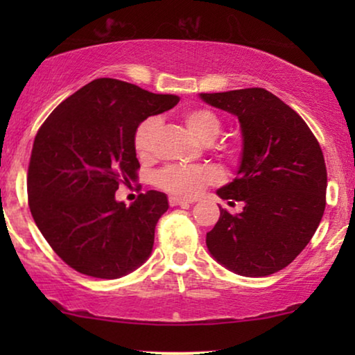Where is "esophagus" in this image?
<instances>
[{
    "label": "esophagus",
    "mask_w": 355,
    "mask_h": 355,
    "mask_svg": "<svg viewBox=\"0 0 355 355\" xmlns=\"http://www.w3.org/2000/svg\"><path fill=\"white\" fill-rule=\"evenodd\" d=\"M189 203H192V200H187V198L176 197V196H171V197H169V205H171V207H178V205H189Z\"/></svg>",
    "instance_id": "1"
}]
</instances>
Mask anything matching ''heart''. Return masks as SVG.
<instances>
[{
  "mask_svg": "<svg viewBox=\"0 0 355 355\" xmlns=\"http://www.w3.org/2000/svg\"><path fill=\"white\" fill-rule=\"evenodd\" d=\"M187 129L203 144H211L221 132V119L208 108H189L182 113ZM159 128L158 118H147L134 134V147L140 157H148ZM221 174L213 166H168L157 173L155 182L164 191L182 197H193L208 184L220 181Z\"/></svg>",
  "mask_w": 355,
  "mask_h": 355,
  "instance_id": "b5f03b06",
  "label": "heart"
}]
</instances>
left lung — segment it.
Returning <instances> with one entry per match:
<instances>
[{"label": "left lung", "mask_w": 355, "mask_h": 355, "mask_svg": "<svg viewBox=\"0 0 355 355\" xmlns=\"http://www.w3.org/2000/svg\"><path fill=\"white\" fill-rule=\"evenodd\" d=\"M198 96L234 114L242 135L236 179L216 193L242 202L244 210L231 215L220 208V220L207 232L208 252L236 275H273L305 249L322 221L327 205L322 148L305 121L268 90Z\"/></svg>", "instance_id": "8db88e82"}]
</instances>
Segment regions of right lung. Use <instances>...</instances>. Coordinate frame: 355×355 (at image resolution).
Masks as SVG:
<instances>
[{"instance_id":"add662e5","label":"right lung","mask_w":355,"mask_h":355,"mask_svg":"<svg viewBox=\"0 0 355 355\" xmlns=\"http://www.w3.org/2000/svg\"><path fill=\"white\" fill-rule=\"evenodd\" d=\"M178 95L152 94L118 79H95L48 116L35 135L27 192L33 221L71 268L116 279L145 263L166 193L118 202L121 182L137 176L139 124L171 110Z\"/></svg>"}]
</instances>
